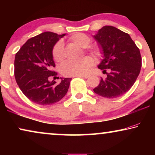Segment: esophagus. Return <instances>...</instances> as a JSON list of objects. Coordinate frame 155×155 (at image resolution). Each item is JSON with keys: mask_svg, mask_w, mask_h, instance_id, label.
<instances>
[{"mask_svg": "<svg viewBox=\"0 0 155 155\" xmlns=\"http://www.w3.org/2000/svg\"><path fill=\"white\" fill-rule=\"evenodd\" d=\"M78 77H82V78H85V79H87V78H88L89 77H90V76L87 75H80V76H78Z\"/></svg>", "mask_w": 155, "mask_h": 155, "instance_id": "obj_1", "label": "esophagus"}]
</instances>
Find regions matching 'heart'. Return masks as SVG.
<instances>
[{"mask_svg": "<svg viewBox=\"0 0 155 155\" xmlns=\"http://www.w3.org/2000/svg\"><path fill=\"white\" fill-rule=\"evenodd\" d=\"M70 40L81 48H86L91 42V39L87 35L82 33H77L71 36ZM88 52L94 56L99 58L101 56V49L94 46L88 49ZM53 58L58 63L62 62L64 59V46L62 41H59L55 44L52 50ZM94 64V59L90 56H85L78 61L65 62L61 68V73L65 77L80 76L87 73L89 70Z\"/></svg>", "mask_w": 155, "mask_h": 155, "instance_id": "obj_1", "label": "heart"}]
</instances>
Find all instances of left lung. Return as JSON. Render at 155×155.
I'll use <instances>...</instances> for the list:
<instances>
[{
  "instance_id": "8db88e82",
  "label": "left lung",
  "mask_w": 155,
  "mask_h": 155,
  "mask_svg": "<svg viewBox=\"0 0 155 155\" xmlns=\"http://www.w3.org/2000/svg\"><path fill=\"white\" fill-rule=\"evenodd\" d=\"M104 58L98 65L107 78H101L94 92L106 98H116L126 93L134 84L142 66L139 48L130 35L112 26H104L94 36ZM109 69V73H106Z\"/></svg>"
}]
</instances>
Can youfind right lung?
<instances>
[{
	"label": "right lung",
	"mask_w": 155,
	"mask_h": 155,
	"mask_svg": "<svg viewBox=\"0 0 155 155\" xmlns=\"http://www.w3.org/2000/svg\"><path fill=\"white\" fill-rule=\"evenodd\" d=\"M65 34L46 31L28 39L16 53L15 78L23 94L37 104L46 106L58 102L66 94L72 78H61V82L49 81L57 73L52 50Z\"/></svg>",
	"instance_id": "1"
}]
</instances>
